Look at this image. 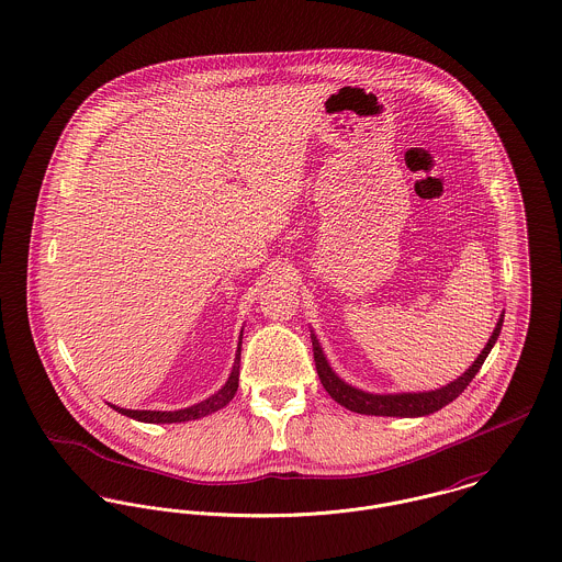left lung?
I'll return each mask as SVG.
<instances>
[{"instance_id": "1", "label": "left lung", "mask_w": 562, "mask_h": 562, "mask_svg": "<svg viewBox=\"0 0 562 562\" xmlns=\"http://www.w3.org/2000/svg\"><path fill=\"white\" fill-rule=\"evenodd\" d=\"M503 327V318L496 323V329L492 334V338L487 340L485 348L481 350V355L476 357L475 363L453 383H449L447 387L436 389V391H426V393H395V395H374V393H366L359 389L346 385L345 381H340L334 370L329 368L321 345L316 340V336H312V350H314V363H316V372L318 379L323 383L325 391L348 411L359 413V415H379V417H424L430 415L434 411H440L442 406H447L449 402H453L464 389L469 387V383L475 379L479 368L483 366L487 352L492 350L494 342L498 340Z\"/></svg>"}]
</instances>
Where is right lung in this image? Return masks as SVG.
I'll return each instance as SVG.
<instances>
[{
	"label": "right lung",
	"instance_id": "right-lung-1",
	"mask_svg": "<svg viewBox=\"0 0 562 562\" xmlns=\"http://www.w3.org/2000/svg\"><path fill=\"white\" fill-rule=\"evenodd\" d=\"M239 361H241V342L237 348V355H235V366H233V372L226 381V385L220 389L217 393H214L212 397H207L205 402L201 404H194L190 408H183V411H169V413H162V411H126V408H120V406H113L117 413L132 417L136 422H145V424H179V422H192V419H201L205 415H212L220 408H224L237 393L239 387Z\"/></svg>",
	"mask_w": 562,
	"mask_h": 562
}]
</instances>
